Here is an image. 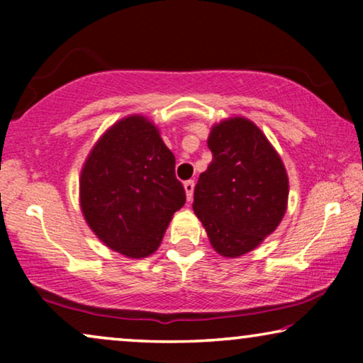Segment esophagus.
<instances>
[{
    "label": "esophagus",
    "mask_w": 363,
    "mask_h": 363,
    "mask_svg": "<svg viewBox=\"0 0 363 363\" xmlns=\"http://www.w3.org/2000/svg\"><path fill=\"white\" fill-rule=\"evenodd\" d=\"M183 188H185V193H186V200L190 201L193 198V191H195V182L193 180H188L183 183Z\"/></svg>",
    "instance_id": "34e87169"
}]
</instances>
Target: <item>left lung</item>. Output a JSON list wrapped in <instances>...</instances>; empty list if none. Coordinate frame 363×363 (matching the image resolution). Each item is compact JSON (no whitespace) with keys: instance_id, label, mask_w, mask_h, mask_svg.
<instances>
[{"instance_id":"obj_1","label":"left lung","mask_w":363,"mask_h":363,"mask_svg":"<svg viewBox=\"0 0 363 363\" xmlns=\"http://www.w3.org/2000/svg\"><path fill=\"white\" fill-rule=\"evenodd\" d=\"M213 160L195 186L193 211L218 255L228 259L256 250L287 210L289 178L279 153L245 117L215 123Z\"/></svg>"}]
</instances>
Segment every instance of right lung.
<instances>
[{
	"label": "right lung",
	"mask_w": 363,
	"mask_h": 363,
	"mask_svg": "<svg viewBox=\"0 0 363 363\" xmlns=\"http://www.w3.org/2000/svg\"><path fill=\"white\" fill-rule=\"evenodd\" d=\"M185 200L175 157L155 123L138 113L104 132L79 178V203L89 228L107 247L132 259L158 250Z\"/></svg>",
	"instance_id": "add662e5"
}]
</instances>
